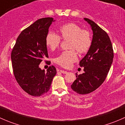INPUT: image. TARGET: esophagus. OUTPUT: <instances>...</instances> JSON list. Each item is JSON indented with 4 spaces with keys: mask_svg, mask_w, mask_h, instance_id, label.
<instances>
[{
    "mask_svg": "<svg viewBox=\"0 0 125 125\" xmlns=\"http://www.w3.org/2000/svg\"><path fill=\"white\" fill-rule=\"evenodd\" d=\"M60 73H63V74H67L68 72L66 71H63V70H60Z\"/></svg>",
    "mask_w": 125,
    "mask_h": 125,
    "instance_id": "esophagus-1",
    "label": "esophagus"
}]
</instances>
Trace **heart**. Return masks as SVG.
<instances>
[{"instance_id": "heart-1", "label": "heart", "mask_w": 125, "mask_h": 125, "mask_svg": "<svg viewBox=\"0 0 125 125\" xmlns=\"http://www.w3.org/2000/svg\"><path fill=\"white\" fill-rule=\"evenodd\" d=\"M59 36L53 32H49L45 39L48 47L51 50H55L60 44L61 38L69 40L68 48L70 50L62 52L55 59V63L65 68H69L77 59L75 50L79 53L88 52L92 43L91 34L88 30H82L79 25L74 23H68L59 28Z\"/></svg>"}]
</instances>
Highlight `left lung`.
<instances>
[{"label": "left lung", "instance_id": "left-lung-1", "mask_svg": "<svg viewBox=\"0 0 125 125\" xmlns=\"http://www.w3.org/2000/svg\"><path fill=\"white\" fill-rule=\"evenodd\" d=\"M93 32L92 43L88 52L80 61L84 73L77 75L71 85L79 94H86L97 89L103 83L113 63L114 51L108 34L94 22L84 18Z\"/></svg>", "mask_w": 125, "mask_h": 125}]
</instances>
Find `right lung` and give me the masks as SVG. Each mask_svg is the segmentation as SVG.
I'll list each match as a JSON object with an SVG mask.
<instances>
[{
	"instance_id": "add662e5",
	"label": "right lung",
	"mask_w": 125,
	"mask_h": 125,
	"mask_svg": "<svg viewBox=\"0 0 125 125\" xmlns=\"http://www.w3.org/2000/svg\"><path fill=\"white\" fill-rule=\"evenodd\" d=\"M52 17L40 19L21 32L11 51V58L16 81L30 95L39 97L46 94L56 74L50 66L46 72L39 64L48 57L45 39L52 22Z\"/></svg>"
}]
</instances>
